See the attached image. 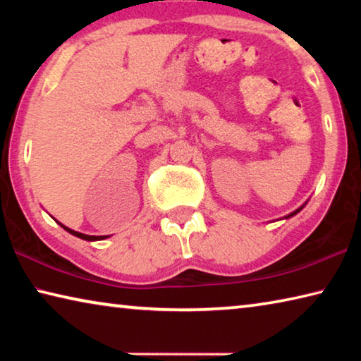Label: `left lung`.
Returning a JSON list of instances; mask_svg holds the SVG:
<instances>
[{"label": "left lung", "instance_id": "1", "mask_svg": "<svg viewBox=\"0 0 361 361\" xmlns=\"http://www.w3.org/2000/svg\"><path fill=\"white\" fill-rule=\"evenodd\" d=\"M304 205H305V204H302V205H301V207H299V209H296L295 212H291V213H290V215H286V216H283V218H280V219H288V218H291V216H295V215H296V213H299V212H301V210L304 209Z\"/></svg>", "mask_w": 361, "mask_h": 361}]
</instances>
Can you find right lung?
<instances>
[{
  "label": "right lung",
  "instance_id": "add662e5",
  "mask_svg": "<svg viewBox=\"0 0 361 361\" xmlns=\"http://www.w3.org/2000/svg\"><path fill=\"white\" fill-rule=\"evenodd\" d=\"M56 219V218H54ZM57 221V219H56ZM59 223V221H57ZM60 226H62V228L66 231V232H70L71 235H75V237H79V239H82V240H87V242H95V240H105V239H108L109 235H89V234H82V232H78V231H73V229H70V228H66L65 224H62V223H59Z\"/></svg>",
  "mask_w": 361,
  "mask_h": 361
}]
</instances>
